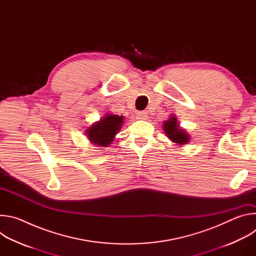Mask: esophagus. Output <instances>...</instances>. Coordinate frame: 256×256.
<instances>
[{
    "instance_id": "1",
    "label": "esophagus",
    "mask_w": 256,
    "mask_h": 256,
    "mask_svg": "<svg viewBox=\"0 0 256 256\" xmlns=\"http://www.w3.org/2000/svg\"><path fill=\"white\" fill-rule=\"evenodd\" d=\"M148 114L146 112H136V118L138 120H147Z\"/></svg>"
}]
</instances>
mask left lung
<instances>
[{
  "label": "left lung",
  "instance_id": "1",
  "mask_svg": "<svg viewBox=\"0 0 256 256\" xmlns=\"http://www.w3.org/2000/svg\"><path fill=\"white\" fill-rule=\"evenodd\" d=\"M163 128L166 136L174 142L184 144L188 142L190 136L184 130L180 128L179 126H177V120L174 116H171L169 120L165 122Z\"/></svg>",
  "mask_w": 256,
  "mask_h": 256
}]
</instances>
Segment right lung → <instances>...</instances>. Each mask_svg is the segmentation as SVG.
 Here are the masks:
<instances>
[{"label":"right lung","instance_id":"right-lung-1","mask_svg":"<svg viewBox=\"0 0 256 256\" xmlns=\"http://www.w3.org/2000/svg\"><path fill=\"white\" fill-rule=\"evenodd\" d=\"M122 122L124 116L107 114L100 122L87 130L88 138L95 144L107 147L109 144L112 142L114 136L120 130Z\"/></svg>","mask_w":256,"mask_h":256}]
</instances>
